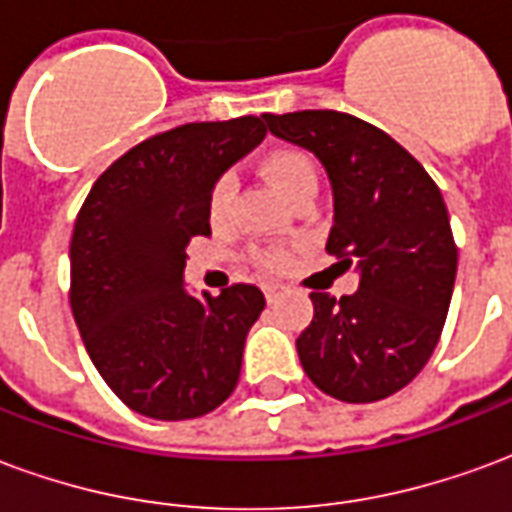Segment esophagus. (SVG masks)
<instances>
[{
	"label": "esophagus",
	"mask_w": 512,
	"mask_h": 512,
	"mask_svg": "<svg viewBox=\"0 0 512 512\" xmlns=\"http://www.w3.org/2000/svg\"><path fill=\"white\" fill-rule=\"evenodd\" d=\"M263 293H266L268 301H274L279 296V285H274V282H268V285H263Z\"/></svg>",
	"instance_id": "obj_1"
}]
</instances>
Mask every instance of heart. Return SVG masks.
Masks as SVG:
<instances>
[{"label":"heart","instance_id":"b5f03b06","mask_svg":"<svg viewBox=\"0 0 512 512\" xmlns=\"http://www.w3.org/2000/svg\"><path fill=\"white\" fill-rule=\"evenodd\" d=\"M266 175L271 180V186L290 200L293 194H299L301 189L307 186H318V175H315V167L312 161L301 150H290V147H282V150H274L268 153L266 158ZM235 197V178L230 172H224L216 178V183L211 186V194H208V216H211L213 224H222L230 213V205H233ZM255 263L266 274H279L290 266V255L285 249H263L257 252Z\"/></svg>","mask_w":512,"mask_h":512}]
</instances>
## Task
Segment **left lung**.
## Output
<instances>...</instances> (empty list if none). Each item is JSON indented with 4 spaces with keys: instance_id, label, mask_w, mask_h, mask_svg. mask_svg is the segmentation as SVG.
<instances>
[{
    "instance_id": "obj_1",
    "label": "left lung",
    "mask_w": 512,
    "mask_h": 512,
    "mask_svg": "<svg viewBox=\"0 0 512 512\" xmlns=\"http://www.w3.org/2000/svg\"><path fill=\"white\" fill-rule=\"evenodd\" d=\"M318 156L334 194L326 252L359 271L354 296L312 290L296 351L310 381L345 403H376L428 365L458 271L450 216L417 158L381 128L332 109L263 115Z\"/></svg>"
}]
</instances>
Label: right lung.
Segmentation results:
<instances>
[{
	"label": "right lung",
	"instance_id": "right-lung-1",
	"mask_svg": "<svg viewBox=\"0 0 512 512\" xmlns=\"http://www.w3.org/2000/svg\"><path fill=\"white\" fill-rule=\"evenodd\" d=\"M266 136L263 117L186 123L95 180L71 238V310L109 389L136 414L194 419L233 395L263 290L191 296L186 246L211 233L208 194Z\"/></svg>",
	"mask_w": 512,
	"mask_h": 512
}]
</instances>
